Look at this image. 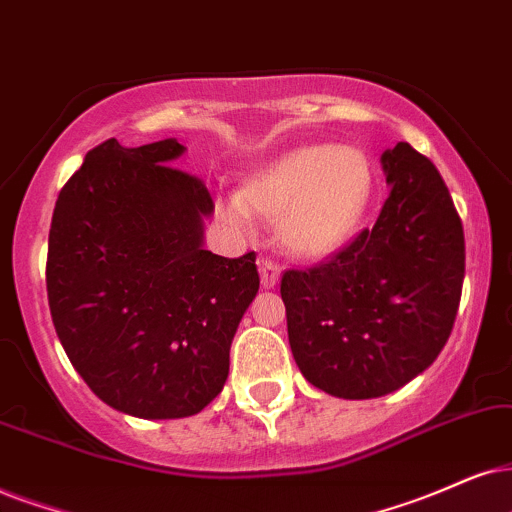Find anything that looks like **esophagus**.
Masks as SVG:
<instances>
[{
	"label": "esophagus",
	"mask_w": 512,
	"mask_h": 512,
	"mask_svg": "<svg viewBox=\"0 0 512 512\" xmlns=\"http://www.w3.org/2000/svg\"><path fill=\"white\" fill-rule=\"evenodd\" d=\"M257 264H260L262 286L264 288H274L278 283V278H281V269H278V264L274 260H269V257H260Z\"/></svg>",
	"instance_id": "34e87169"
}]
</instances>
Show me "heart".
Here are the masks:
<instances>
[{"label":"heart","mask_w":512,"mask_h":512,"mask_svg":"<svg viewBox=\"0 0 512 512\" xmlns=\"http://www.w3.org/2000/svg\"><path fill=\"white\" fill-rule=\"evenodd\" d=\"M371 193V165L364 153L347 146L304 144L257 167L226 215L241 229L250 215L276 222L283 248L304 260H321L357 234Z\"/></svg>","instance_id":"heart-1"}]
</instances>
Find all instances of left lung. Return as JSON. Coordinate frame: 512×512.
Returning <instances> with one entry per match:
<instances>
[{
    "mask_svg": "<svg viewBox=\"0 0 512 512\" xmlns=\"http://www.w3.org/2000/svg\"><path fill=\"white\" fill-rule=\"evenodd\" d=\"M383 167L392 191L373 229L281 276L295 364L342 399L383 397L423 373L461 302L463 224L442 174L406 141Z\"/></svg>",
    "mask_w": 512,
    "mask_h": 512,
    "instance_id": "obj_1",
    "label": "left lung"
}]
</instances>
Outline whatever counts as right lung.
Instances as JSON below:
<instances>
[{
    "mask_svg": "<svg viewBox=\"0 0 512 512\" xmlns=\"http://www.w3.org/2000/svg\"><path fill=\"white\" fill-rule=\"evenodd\" d=\"M177 139H108L58 193L51 321L96 397L137 418H186L222 392L229 349L260 288L255 252L203 250L208 186L172 163Z\"/></svg>",
    "mask_w": 512,
    "mask_h": 512,
    "instance_id": "obj_1",
    "label": "right lung"
}]
</instances>
